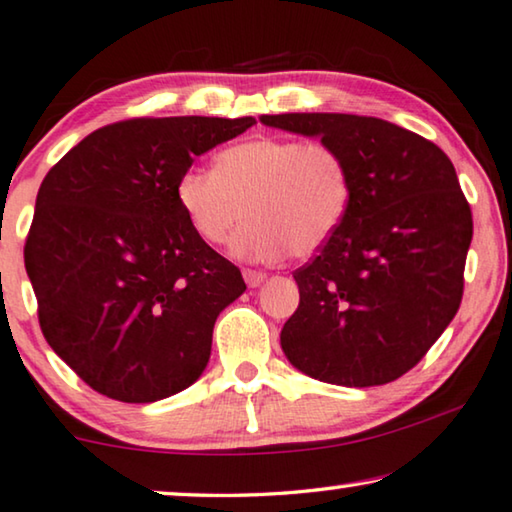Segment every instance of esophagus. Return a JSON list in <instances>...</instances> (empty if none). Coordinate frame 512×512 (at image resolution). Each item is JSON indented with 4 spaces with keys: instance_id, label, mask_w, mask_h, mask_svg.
Returning <instances> with one entry per match:
<instances>
[{
    "instance_id": "34e87169",
    "label": "esophagus",
    "mask_w": 512,
    "mask_h": 512,
    "mask_svg": "<svg viewBox=\"0 0 512 512\" xmlns=\"http://www.w3.org/2000/svg\"><path fill=\"white\" fill-rule=\"evenodd\" d=\"M242 277H244V281H247L249 288H256V286L263 284L268 274H265L263 270H251V268H247V270H242Z\"/></svg>"
}]
</instances>
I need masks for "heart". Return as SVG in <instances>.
Listing matches in <instances>:
<instances>
[{"label": "heart", "instance_id": "1", "mask_svg": "<svg viewBox=\"0 0 512 512\" xmlns=\"http://www.w3.org/2000/svg\"><path fill=\"white\" fill-rule=\"evenodd\" d=\"M177 205L207 244L231 242L235 256L279 261L288 251L314 256L342 228L351 207V173L335 147L318 140L261 136L228 145L214 170L177 177Z\"/></svg>", "mask_w": 512, "mask_h": 512}]
</instances>
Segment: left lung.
<instances>
[{"label": "left lung", "mask_w": 512, "mask_h": 512, "mask_svg": "<svg viewBox=\"0 0 512 512\" xmlns=\"http://www.w3.org/2000/svg\"><path fill=\"white\" fill-rule=\"evenodd\" d=\"M261 122L321 136L351 173L342 228L293 272L300 305L281 330L286 358L311 379L346 388L399 379L462 302L473 219L453 161L379 117L286 113Z\"/></svg>", "instance_id": "obj_1"}]
</instances>
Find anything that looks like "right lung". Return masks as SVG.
I'll use <instances>...</instances> for the list:
<instances>
[{"label":"right lung","instance_id":"add662e5","mask_svg":"<svg viewBox=\"0 0 512 512\" xmlns=\"http://www.w3.org/2000/svg\"><path fill=\"white\" fill-rule=\"evenodd\" d=\"M254 117H133L96 129L43 177L25 270L50 348L99 395L147 404L189 388L219 311L244 293L191 231L175 184Z\"/></svg>","mask_w":512,"mask_h":512}]
</instances>
